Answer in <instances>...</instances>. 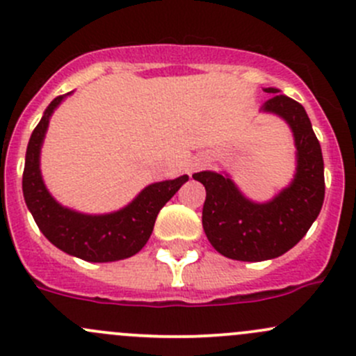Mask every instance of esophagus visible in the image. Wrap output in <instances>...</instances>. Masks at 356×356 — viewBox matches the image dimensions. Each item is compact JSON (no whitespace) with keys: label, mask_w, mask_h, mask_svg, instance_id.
<instances>
[{"label":"esophagus","mask_w":356,"mask_h":356,"mask_svg":"<svg viewBox=\"0 0 356 356\" xmlns=\"http://www.w3.org/2000/svg\"><path fill=\"white\" fill-rule=\"evenodd\" d=\"M204 164H205L204 159H193L192 163L188 164V175L195 173V171H199V170H202Z\"/></svg>","instance_id":"esophagus-1"}]
</instances>
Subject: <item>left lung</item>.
Segmentation results:
<instances>
[{
    "label": "left lung",
    "mask_w": 356,
    "mask_h": 356,
    "mask_svg": "<svg viewBox=\"0 0 356 356\" xmlns=\"http://www.w3.org/2000/svg\"><path fill=\"white\" fill-rule=\"evenodd\" d=\"M262 111L289 124L296 147L291 183L269 202H254L241 193L228 175L200 171L193 179L205 186L202 226L212 247L225 257L243 262L276 259L295 247L324 204V159L305 108L274 87Z\"/></svg>",
    "instance_id": "obj_1"
}]
</instances>
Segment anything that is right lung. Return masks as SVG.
Instances as JSON below:
<instances>
[{
	"mask_svg": "<svg viewBox=\"0 0 356 356\" xmlns=\"http://www.w3.org/2000/svg\"><path fill=\"white\" fill-rule=\"evenodd\" d=\"M65 96L51 101L34 128L25 154L22 190L24 199L44 236L65 254L87 262H115L142 250L151 238L157 214L188 177L145 186L130 204L109 214H83L54 200L41 175V147L54 109Z\"/></svg>",
	"mask_w": 356,
	"mask_h": 356,
	"instance_id": "obj_1",
	"label": "right lung"
}]
</instances>
